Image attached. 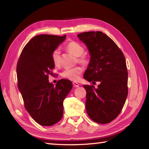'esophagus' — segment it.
<instances>
[{
	"mask_svg": "<svg viewBox=\"0 0 149 149\" xmlns=\"http://www.w3.org/2000/svg\"><path fill=\"white\" fill-rule=\"evenodd\" d=\"M73 85H74V86L75 87H79V84L77 82H73Z\"/></svg>",
	"mask_w": 149,
	"mask_h": 149,
	"instance_id": "esophagus-1",
	"label": "esophagus"
}]
</instances>
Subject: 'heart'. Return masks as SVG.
I'll return each instance as SVG.
<instances>
[{"mask_svg": "<svg viewBox=\"0 0 149 149\" xmlns=\"http://www.w3.org/2000/svg\"><path fill=\"white\" fill-rule=\"evenodd\" d=\"M66 49L72 54L77 56V62L85 65L89 63V58L85 54V48L81 44L75 41H70L66 45ZM51 59L56 66L61 65V56L58 49H55L51 53ZM83 72V68L80 66H76L72 68L66 69L62 73V76L67 79L77 81L79 79L80 74Z\"/></svg>", "mask_w": 149, "mask_h": 149, "instance_id": "b5f03b06", "label": "heart"}]
</instances>
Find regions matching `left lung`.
<instances>
[{
	"instance_id": "left-lung-1",
	"label": "left lung",
	"mask_w": 149,
	"mask_h": 149,
	"mask_svg": "<svg viewBox=\"0 0 149 149\" xmlns=\"http://www.w3.org/2000/svg\"><path fill=\"white\" fill-rule=\"evenodd\" d=\"M87 45L91 60L85 72L88 81H99L95 88L85 85V107L94 122L105 124L118 117L128 94V72L123 52L112 39L101 31H88L77 35Z\"/></svg>"
}]
</instances>
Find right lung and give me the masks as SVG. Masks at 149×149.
<instances>
[{
    "label": "right lung",
    "instance_id": "obj_1",
    "mask_svg": "<svg viewBox=\"0 0 149 149\" xmlns=\"http://www.w3.org/2000/svg\"><path fill=\"white\" fill-rule=\"evenodd\" d=\"M66 35H38L26 45L17 61V87L24 107L39 124L51 126L63 116V102L72 89L71 81L61 79L56 86L49 81L54 65L52 50Z\"/></svg>",
    "mask_w": 149,
    "mask_h": 149
}]
</instances>
